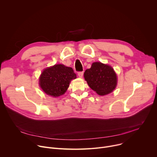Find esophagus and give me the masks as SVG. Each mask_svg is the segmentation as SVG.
<instances>
[{
  "instance_id": "34e87169",
  "label": "esophagus",
  "mask_w": 157,
  "mask_h": 157,
  "mask_svg": "<svg viewBox=\"0 0 157 157\" xmlns=\"http://www.w3.org/2000/svg\"><path fill=\"white\" fill-rule=\"evenodd\" d=\"M78 76L79 78H82L83 76V71H79V72H78Z\"/></svg>"
}]
</instances>
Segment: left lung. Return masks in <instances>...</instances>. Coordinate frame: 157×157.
I'll use <instances>...</instances> for the list:
<instances>
[{"label":"left lung","instance_id":"left-lung-1","mask_svg":"<svg viewBox=\"0 0 157 157\" xmlns=\"http://www.w3.org/2000/svg\"><path fill=\"white\" fill-rule=\"evenodd\" d=\"M84 77L89 86L100 96L109 94L117 85V75L113 68L100 62L93 63L91 68L85 71Z\"/></svg>","mask_w":157,"mask_h":157}]
</instances>
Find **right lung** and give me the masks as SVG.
<instances>
[{"label": "right lung", "instance_id": "1", "mask_svg": "<svg viewBox=\"0 0 157 157\" xmlns=\"http://www.w3.org/2000/svg\"><path fill=\"white\" fill-rule=\"evenodd\" d=\"M76 78L72 68L63 64H55L42 72L40 86L48 95L58 97L63 95L68 88L71 81Z\"/></svg>", "mask_w": 157, "mask_h": 157}]
</instances>
